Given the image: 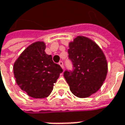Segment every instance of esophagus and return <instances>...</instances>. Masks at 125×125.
<instances>
[{
  "mask_svg": "<svg viewBox=\"0 0 125 125\" xmlns=\"http://www.w3.org/2000/svg\"><path fill=\"white\" fill-rule=\"evenodd\" d=\"M58 64H59L60 66V67H62V69H63V67H63V62H62V61H60L59 63H58Z\"/></svg>",
  "mask_w": 125,
  "mask_h": 125,
  "instance_id": "34e87169",
  "label": "esophagus"
}]
</instances>
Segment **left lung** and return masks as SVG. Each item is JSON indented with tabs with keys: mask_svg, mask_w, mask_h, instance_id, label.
<instances>
[{
	"mask_svg": "<svg viewBox=\"0 0 125 125\" xmlns=\"http://www.w3.org/2000/svg\"><path fill=\"white\" fill-rule=\"evenodd\" d=\"M69 58L74 70L64 72L72 94L78 98H87L103 85L108 73L107 60L101 48L88 37L77 36L69 43Z\"/></svg>",
	"mask_w": 125,
	"mask_h": 125,
	"instance_id": "1",
	"label": "left lung"
}]
</instances>
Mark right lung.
Returning <instances> with one entry per match:
<instances>
[{"label":"right lung","mask_w":125,"mask_h":125,"mask_svg":"<svg viewBox=\"0 0 125 125\" xmlns=\"http://www.w3.org/2000/svg\"><path fill=\"white\" fill-rule=\"evenodd\" d=\"M46 43L36 41L29 45L13 65L16 82L22 91L34 98L48 97L62 69L45 52Z\"/></svg>","instance_id":"add662e5"}]
</instances>
